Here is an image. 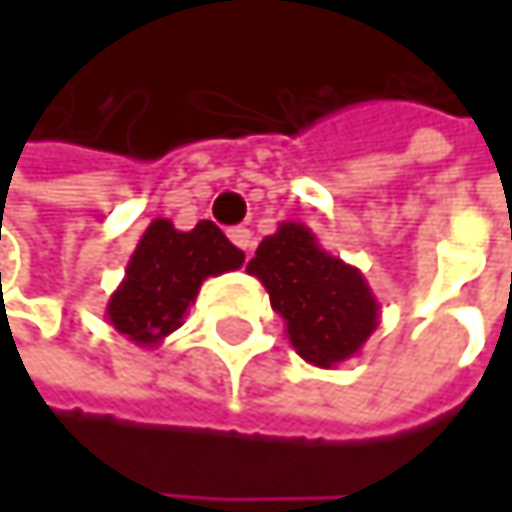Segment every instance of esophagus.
I'll use <instances>...</instances> for the list:
<instances>
[{"instance_id": "34e87169", "label": "esophagus", "mask_w": 512, "mask_h": 512, "mask_svg": "<svg viewBox=\"0 0 512 512\" xmlns=\"http://www.w3.org/2000/svg\"><path fill=\"white\" fill-rule=\"evenodd\" d=\"M228 237H231V243H234L237 249H243L246 255H252L255 237H252V231H249V228H231V231H228Z\"/></svg>"}]
</instances>
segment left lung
I'll return each mask as SVG.
<instances>
[{
    "label": "left lung",
    "instance_id": "8db88e82",
    "mask_svg": "<svg viewBox=\"0 0 512 512\" xmlns=\"http://www.w3.org/2000/svg\"><path fill=\"white\" fill-rule=\"evenodd\" d=\"M266 287L293 350L314 367H338L361 353L379 326V302L361 269L329 255L302 222H281L246 266Z\"/></svg>",
    "mask_w": 512,
    "mask_h": 512
}]
</instances>
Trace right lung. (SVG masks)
Listing matches in <instances>:
<instances>
[{
  "mask_svg": "<svg viewBox=\"0 0 512 512\" xmlns=\"http://www.w3.org/2000/svg\"><path fill=\"white\" fill-rule=\"evenodd\" d=\"M243 260L246 255L210 219L192 231L154 219L106 302V320L136 347L154 350L183 326L201 284L210 275L240 269Z\"/></svg>",
  "mask_w": 512,
  "mask_h": 512,
  "instance_id": "add662e5",
  "label": "right lung"
}]
</instances>
